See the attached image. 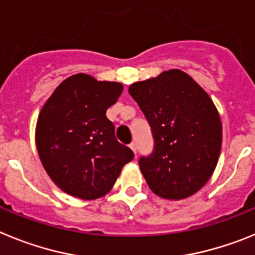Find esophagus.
I'll return each mask as SVG.
<instances>
[{"instance_id":"obj_1","label":"esophagus","mask_w":255,"mask_h":255,"mask_svg":"<svg viewBox=\"0 0 255 255\" xmlns=\"http://www.w3.org/2000/svg\"><path fill=\"white\" fill-rule=\"evenodd\" d=\"M129 147H130V149H131L132 152H134V154L136 155V144L131 143V144H130V145H129Z\"/></svg>"}]
</instances>
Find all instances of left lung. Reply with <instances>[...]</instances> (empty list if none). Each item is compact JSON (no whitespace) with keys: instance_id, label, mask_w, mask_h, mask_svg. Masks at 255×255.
I'll return each instance as SVG.
<instances>
[{"instance_id":"obj_1","label":"left lung","mask_w":255,"mask_h":255,"mask_svg":"<svg viewBox=\"0 0 255 255\" xmlns=\"http://www.w3.org/2000/svg\"><path fill=\"white\" fill-rule=\"evenodd\" d=\"M152 129L154 149L139 159L150 190L164 199L191 197L217 166L222 124L215 103L179 69L129 87Z\"/></svg>"}]
</instances>
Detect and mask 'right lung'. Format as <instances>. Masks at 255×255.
Segmentation results:
<instances>
[{
    "mask_svg": "<svg viewBox=\"0 0 255 255\" xmlns=\"http://www.w3.org/2000/svg\"><path fill=\"white\" fill-rule=\"evenodd\" d=\"M123 84L98 82L88 74L65 79L38 116L35 144L44 170L66 194L84 200L103 197L134 158L115 138L106 117L123 93Z\"/></svg>",
    "mask_w": 255,
    "mask_h": 255,
    "instance_id": "right-lung-1",
    "label": "right lung"
}]
</instances>
